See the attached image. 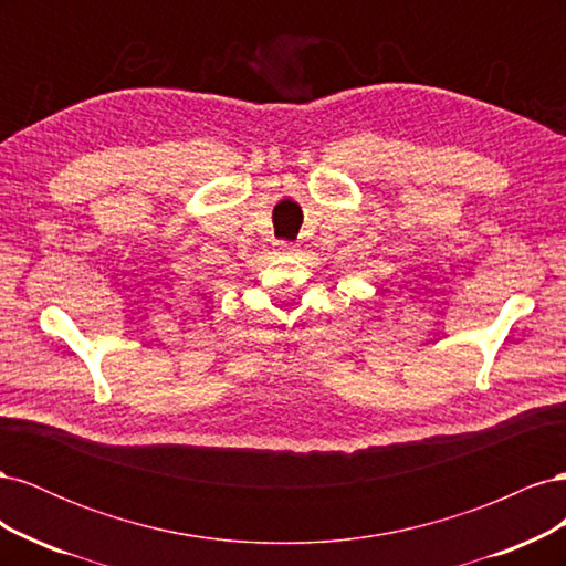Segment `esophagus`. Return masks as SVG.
<instances>
[{
    "mask_svg": "<svg viewBox=\"0 0 566 566\" xmlns=\"http://www.w3.org/2000/svg\"><path fill=\"white\" fill-rule=\"evenodd\" d=\"M283 248H285V250H293V245H283Z\"/></svg>",
    "mask_w": 566,
    "mask_h": 566,
    "instance_id": "obj_1",
    "label": "esophagus"
}]
</instances>
